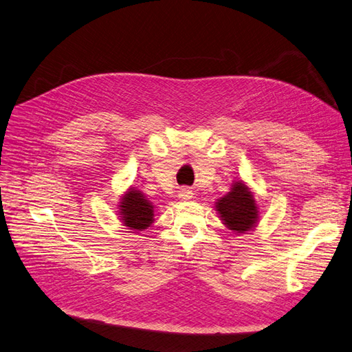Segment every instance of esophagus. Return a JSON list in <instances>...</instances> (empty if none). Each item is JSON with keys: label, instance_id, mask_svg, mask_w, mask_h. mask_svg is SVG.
Wrapping results in <instances>:
<instances>
[{"label": "esophagus", "instance_id": "34e87169", "mask_svg": "<svg viewBox=\"0 0 352 352\" xmlns=\"http://www.w3.org/2000/svg\"><path fill=\"white\" fill-rule=\"evenodd\" d=\"M192 191L191 189H188V188H182L179 191V198H182V199H191L192 198Z\"/></svg>", "mask_w": 352, "mask_h": 352}]
</instances>
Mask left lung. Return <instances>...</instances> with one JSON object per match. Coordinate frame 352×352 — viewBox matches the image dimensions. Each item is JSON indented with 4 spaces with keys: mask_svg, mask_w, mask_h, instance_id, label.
Here are the masks:
<instances>
[{
    "mask_svg": "<svg viewBox=\"0 0 352 352\" xmlns=\"http://www.w3.org/2000/svg\"><path fill=\"white\" fill-rule=\"evenodd\" d=\"M213 207L222 223L234 234H249L261 219L256 194L243 179H235L230 191L217 198Z\"/></svg>",
    "mask_w": 352,
    "mask_h": 352,
    "instance_id": "obj_1",
    "label": "left lung"
}]
</instances>
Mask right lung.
<instances>
[{
    "instance_id": "1",
    "label": "right lung",
    "mask_w": 352,
    "mask_h": 352,
    "mask_svg": "<svg viewBox=\"0 0 352 352\" xmlns=\"http://www.w3.org/2000/svg\"><path fill=\"white\" fill-rule=\"evenodd\" d=\"M120 222L129 232H144L155 222V206L135 186H129L118 201Z\"/></svg>"
}]
</instances>
